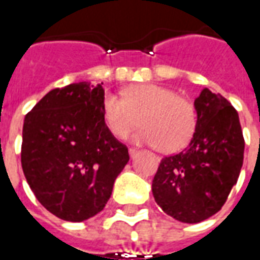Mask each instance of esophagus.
Listing matches in <instances>:
<instances>
[{
	"label": "esophagus",
	"instance_id": "34e87169",
	"mask_svg": "<svg viewBox=\"0 0 260 260\" xmlns=\"http://www.w3.org/2000/svg\"><path fill=\"white\" fill-rule=\"evenodd\" d=\"M139 154V152L136 150V149H129V157L134 160V158H136V156Z\"/></svg>",
	"mask_w": 260,
	"mask_h": 260
}]
</instances>
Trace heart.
<instances>
[{
	"label": "heart",
	"instance_id": "heart-1",
	"mask_svg": "<svg viewBox=\"0 0 260 260\" xmlns=\"http://www.w3.org/2000/svg\"><path fill=\"white\" fill-rule=\"evenodd\" d=\"M103 121L115 138H125L138 124L143 126L131 136L136 145L157 146L175 153L186 146L196 128V110L188 99L164 86L141 83L126 87L122 99L106 94Z\"/></svg>",
	"mask_w": 260,
	"mask_h": 260
}]
</instances>
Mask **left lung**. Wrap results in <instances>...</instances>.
Segmentation results:
<instances>
[{"mask_svg": "<svg viewBox=\"0 0 260 260\" xmlns=\"http://www.w3.org/2000/svg\"><path fill=\"white\" fill-rule=\"evenodd\" d=\"M196 128L185 150L164 157L152 182L154 201L181 223H201L221 209L244 161L240 118L221 94L203 89L193 103Z\"/></svg>", "mask_w": 260, "mask_h": 260, "instance_id": "left-lung-1", "label": "left lung"}]
</instances>
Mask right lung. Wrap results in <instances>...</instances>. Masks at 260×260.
I'll return each instance as SVG.
<instances>
[{
	"instance_id": "right-lung-1",
	"label": "right lung",
	"mask_w": 260,
	"mask_h": 260,
	"mask_svg": "<svg viewBox=\"0 0 260 260\" xmlns=\"http://www.w3.org/2000/svg\"><path fill=\"white\" fill-rule=\"evenodd\" d=\"M102 85L78 82L53 89L23 122L20 160L26 181L37 201L67 221L102 212L129 161L126 146L103 121Z\"/></svg>"
}]
</instances>
